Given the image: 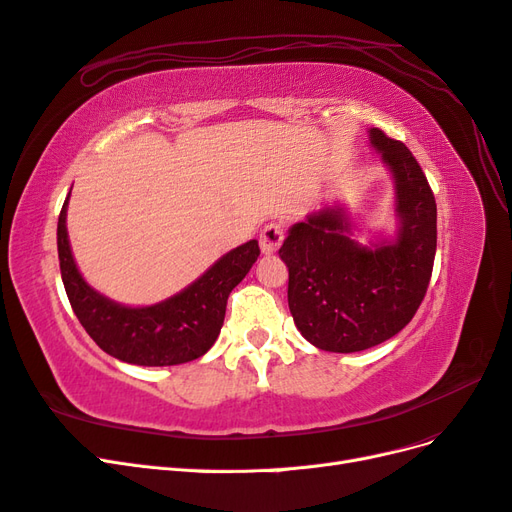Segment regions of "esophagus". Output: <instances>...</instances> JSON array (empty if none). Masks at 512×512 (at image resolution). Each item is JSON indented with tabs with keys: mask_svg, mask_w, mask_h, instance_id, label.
<instances>
[{
	"mask_svg": "<svg viewBox=\"0 0 512 512\" xmlns=\"http://www.w3.org/2000/svg\"><path fill=\"white\" fill-rule=\"evenodd\" d=\"M284 241V226L282 224H267L260 232V250L262 254H275L280 250V245Z\"/></svg>",
	"mask_w": 512,
	"mask_h": 512,
	"instance_id": "esophagus-1",
	"label": "esophagus"
}]
</instances>
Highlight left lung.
<instances>
[{"mask_svg":"<svg viewBox=\"0 0 512 512\" xmlns=\"http://www.w3.org/2000/svg\"><path fill=\"white\" fill-rule=\"evenodd\" d=\"M369 138L395 177V243L367 250L348 237L342 209H322L294 224L280 247L294 324L329 352H361L404 329L425 299L436 258L438 209L425 173L401 141L378 128Z\"/></svg>","mask_w":512,"mask_h":512,"instance_id":"1","label":"left lung"}]
</instances>
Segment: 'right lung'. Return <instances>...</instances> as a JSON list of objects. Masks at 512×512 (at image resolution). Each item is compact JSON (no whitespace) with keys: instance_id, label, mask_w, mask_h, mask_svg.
Returning a JSON list of instances; mask_svg holds the SVG:
<instances>
[{"instance_id":"obj_1","label":"right lung","mask_w":512,"mask_h":512,"mask_svg":"<svg viewBox=\"0 0 512 512\" xmlns=\"http://www.w3.org/2000/svg\"><path fill=\"white\" fill-rule=\"evenodd\" d=\"M66 207L57 222V254L61 280L89 337L115 359L132 365L164 367L203 356L220 335L226 301L260 256L252 239L222 256L183 292L151 307H123L89 288L74 265L66 230Z\"/></svg>"}]
</instances>
